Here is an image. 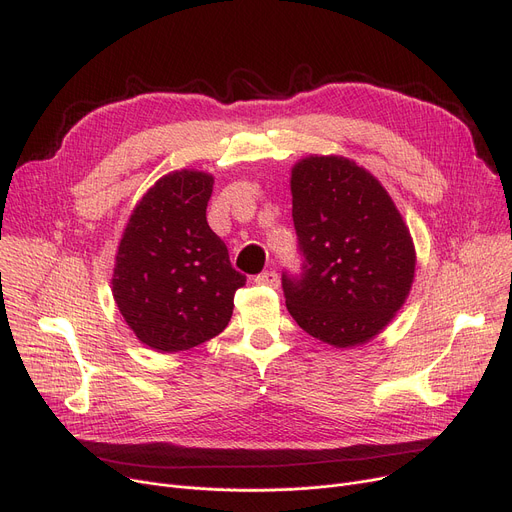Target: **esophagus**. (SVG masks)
<instances>
[{
	"label": "esophagus",
	"instance_id": "34e87169",
	"mask_svg": "<svg viewBox=\"0 0 512 512\" xmlns=\"http://www.w3.org/2000/svg\"><path fill=\"white\" fill-rule=\"evenodd\" d=\"M255 282L257 284H265V286H278V282H280V278H278V274L274 272V270H265V272H261L259 276H255Z\"/></svg>",
	"mask_w": 512,
	"mask_h": 512
}]
</instances>
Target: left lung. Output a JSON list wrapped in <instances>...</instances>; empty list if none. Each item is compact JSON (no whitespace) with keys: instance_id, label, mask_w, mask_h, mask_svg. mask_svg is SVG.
<instances>
[{"instance_id":"1","label":"left lung","mask_w":512,"mask_h":512,"mask_svg":"<svg viewBox=\"0 0 512 512\" xmlns=\"http://www.w3.org/2000/svg\"><path fill=\"white\" fill-rule=\"evenodd\" d=\"M290 191L301 267L299 274L282 272L286 307L321 342L363 344L411 290V234L384 186L351 159L299 161Z\"/></svg>"}]
</instances>
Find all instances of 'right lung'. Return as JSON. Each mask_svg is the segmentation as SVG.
Segmentation results:
<instances>
[{"label":"right lung","mask_w":512,"mask_h":512,"mask_svg":"<svg viewBox=\"0 0 512 512\" xmlns=\"http://www.w3.org/2000/svg\"><path fill=\"white\" fill-rule=\"evenodd\" d=\"M211 188L203 172L159 178L120 240L114 299L134 336L159 353L218 336L232 317L236 288L247 282L207 224Z\"/></svg>","instance_id":"obj_1"}]
</instances>
